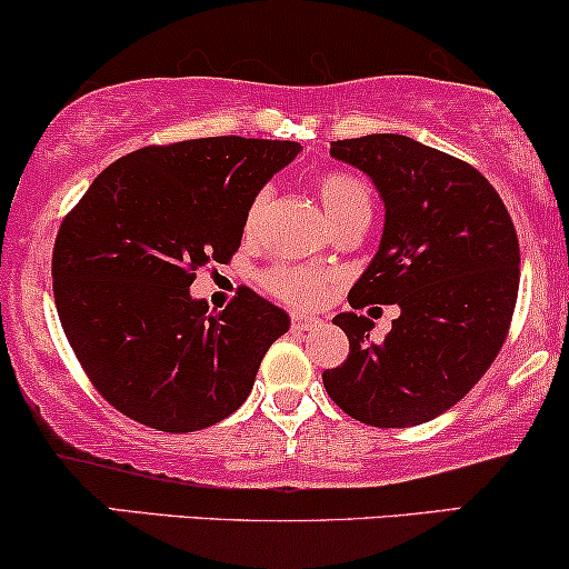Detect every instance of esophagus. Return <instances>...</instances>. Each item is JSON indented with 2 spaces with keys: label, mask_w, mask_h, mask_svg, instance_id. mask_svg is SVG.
Instances as JSON below:
<instances>
[{
  "label": "esophagus",
  "mask_w": 569,
  "mask_h": 569,
  "mask_svg": "<svg viewBox=\"0 0 569 569\" xmlns=\"http://www.w3.org/2000/svg\"><path fill=\"white\" fill-rule=\"evenodd\" d=\"M319 325H321V319L308 317V313H292V319H290V327L296 329V332H308V329H313Z\"/></svg>",
  "instance_id": "1"
}]
</instances>
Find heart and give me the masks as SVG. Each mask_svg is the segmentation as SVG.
I'll return each instance as SVG.
<instances>
[{"label":"heart","instance_id":"heart-1","mask_svg":"<svg viewBox=\"0 0 569 569\" xmlns=\"http://www.w3.org/2000/svg\"><path fill=\"white\" fill-rule=\"evenodd\" d=\"M317 194L329 223H332V229L371 219V187L361 173L340 171V168L325 171L317 179ZM266 202H269V192H266V189H261V192L250 200L248 210H244V234H256L258 223L263 219ZM261 284L266 292H271V296L282 300V303L308 308L317 306L319 300L325 298L329 273L308 269V266L279 263L263 273Z\"/></svg>","mask_w":569,"mask_h":569}]
</instances>
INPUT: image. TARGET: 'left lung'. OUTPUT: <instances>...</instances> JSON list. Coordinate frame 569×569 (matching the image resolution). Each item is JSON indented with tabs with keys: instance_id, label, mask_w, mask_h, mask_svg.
Here are the masks:
<instances>
[{
	"instance_id": "obj_1",
	"label": "left lung",
	"mask_w": 569,
	"mask_h": 569,
	"mask_svg": "<svg viewBox=\"0 0 569 569\" xmlns=\"http://www.w3.org/2000/svg\"><path fill=\"white\" fill-rule=\"evenodd\" d=\"M329 152L369 173L385 200L380 250L348 303H398L401 317L382 342L367 317H335L350 350L321 380L363 425L430 422L478 385L507 340L520 290L515 223L478 168L409 137L338 139Z\"/></svg>"
}]
</instances>
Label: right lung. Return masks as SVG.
Masks as SVG:
<instances>
[{
  "label": "right lung",
  "instance_id": "add662e5",
  "mask_svg": "<svg viewBox=\"0 0 569 569\" xmlns=\"http://www.w3.org/2000/svg\"><path fill=\"white\" fill-rule=\"evenodd\" d=\"M298 142L206 137L118 158L62 219L52 290L62 332L113 409L160 432H194L250 396L290 317L240 287L208 313L189 284L229 263L258 189Z\"/></svg>",
  "mask_w": 569,
  "mask_h": 569
}]
</instances>
